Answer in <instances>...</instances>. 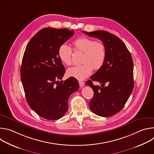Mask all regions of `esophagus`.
Listing matches in <instances>:
<instances>
[{"mask_svg": "<svg viewBox=\"0 0 154 154\" xmlns=\"http://www.w3.org/2000/svg\"><path fill=\"white\" fill-rule=\"evenodd\" d=\"M79 83L80 86H81V87L83 86L84 85H85V83L83 82H82V80H79Z\"/></svg>", "mask_w": 154, "mask_h": 154, "instance_id": "obj_1", "label": "esophagus"}]
</instances>
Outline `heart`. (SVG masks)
I'll return each mask as SVG.
<instances>
[{
    "mask_svg": "<svg viewBox=\"0 0 154 154\" xmlns=\"http://www.w3.org/2000/svg\"><path fill=\"white\" fill-rule=\"evenodd\" d=\"M73 45L75 51L83 52L82 62L83 64L68 69L67 74L69 77L83 80L91 74L93 68L97 70L102 68L106 56V48L102 42L82 37L76 39ZM58 55L64 64L68 66L72 64V49L67 45L63 44L59 47Z\"/></svg>",
    "mask_w": 154,
    "mask_h": 154,
    "instance_id": "obj_1",
    "label": "heart"
}]
</instances>
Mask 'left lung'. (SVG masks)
Masks as SVG:
<instances>
[{"label": "left lung", "instance_id": "left-lung-1", "mask_svg": "<svg viewBox=\"0 0 154 154\" xmlns=\"http://www.w3.org/2000/svg\"><path fill=\"white\" fill-rule=\"evenodd\" d=\"M82 32L100 39L106 51L102 68L86 82L94 91L89 106L98 116H112L121 110L132 93L134 87L132 58L125 44L117 36L103 30ZM93 81L100 83L101 86L94 85Z\"/></svg>", "mask_w": 154, "mask_h": 154}]
</instances>
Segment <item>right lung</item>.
<instances>
[{"label":"right lung","instance_id":"obj_1","mask_svg":"<svg viewBox=\"0 0 154 154\" xmlns=\"http://www.w3.org/2000/svg\"><path fill=\"white\" fill-rule=\"evenodd\" d=\"M74 35V30L47 27L39 31L26 48L20 78L27 102L39 116L49 120L61 118L68 99L79 88L77 80L62 79L65 69L58 55L59 47Z\"/></svg>","mask_w":154,"mask_h":154}]
</instances>
